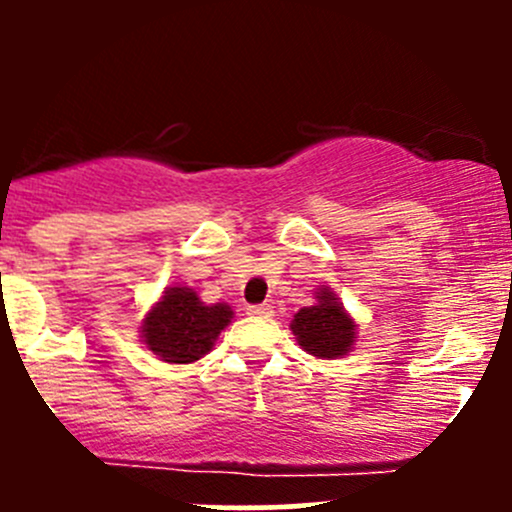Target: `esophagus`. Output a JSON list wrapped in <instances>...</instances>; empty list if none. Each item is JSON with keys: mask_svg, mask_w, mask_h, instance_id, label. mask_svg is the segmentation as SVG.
<instances>
[{"mask_svg": "<svg viewBox=\"0 0 512 512\" xmlns=\"http://www.w3.org/2000/svg\"><path fill=\"white\" fill-rule=\"evenodd\" d=\"M247 312L255 314V317H272V312H275V309H272V304H250V307H247Z\"/></svg>", "mask_w": 512, "mask_h": 512, "instance_id": "esophagus-1", "label": "esophagus"}]
</instances>
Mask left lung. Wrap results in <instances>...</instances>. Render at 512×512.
<instances>
[{"label":"left lung","instance_id":"8db88e82","mask_svg":"<svg viewBox=\"0 0 512 512\" xmlns=\"http://www.w3.org/2000/svg\"><path fill=\"white\" fill-rule=\"evenodd\" d=\"M317 299V304L299 309L294 314V337L304 352L319 356V359L344 356L352 349L354 322L332 292H327V289L317 292Z\"/></svg>","mask_w":512,"mask_h":512}]
</instances>
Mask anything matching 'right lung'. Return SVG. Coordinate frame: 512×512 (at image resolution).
I'll use <instances>...</instances> for the list:
<instances>
[{"mask_svg":"<svg viewBox=\"0 0 512 512\" xmlns=\"http://www.w3.org/2000/svg\"><path fill=\"white\" fill-rule=\"evenodd\" d=\"M230 319L227 304H205L193 289L170 287L143 319V339L163 361L190 364L213 349Z\"/></svg>","mask_w":512,"mask_h":512,"instance_id":"right-lung-1","label":"right lung"}]
</instances>
